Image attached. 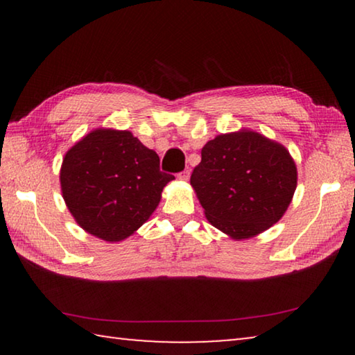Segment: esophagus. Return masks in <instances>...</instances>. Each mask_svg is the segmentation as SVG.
I'll use <instances>...</instances> for the list:
<instances>
[{
    "label": "esophagus",
    "mask_w": 355,
    "mask_h": 355,
    "mask_svg": "<svg viewBox=\"0 0 355 355\" xmlns=\"http://www.w3.org/2000/svg\"><path fill=\"white\" fill-rule=\"evenodd\" d=\"M189 177H191V171L189 169H184V171H182V172L178 173V178L183 180V182H188Z\"/></svg>",
    "instance_id": "34e87169"
}]
</instances>
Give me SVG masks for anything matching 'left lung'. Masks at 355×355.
Here are the masks:
<instances>
[{
    "mask_svg": "<svg viewBox=\"0 0 355 355\" xmlns=\"http://www.w3.org/2000/svg\"><path fill=\"white\" fill-rule=\"evenodd\" d=\"M296 183V164L288 150L244 130L207 142L191 175L207 219L235 239L255 236L275 224Z\"/></svg>",
    "mask_w": 355,
    "mask_h": 355,
    "instance_id": "left-lung-1",
    "label": "left lung"
}]
</instances>
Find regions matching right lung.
<instances>
[{
  "instance_id": "add662e5",
  "label": "right lung",
  "mask_w": 355,
  "mask_h": 355,
  "mask_svg": "<svg viewBox=\"0 0 355 355\" xmlns=\"http://www.w3.org/2000/svg\"><path fill=\"white\" fill-rule=\"evenodd\" d=\"M175 177L161 172L159 156L130 131L95 130L62 161L61 188L70 213L84 230L105 241L135 233Z\"/></svg>"
}]
</instances>
